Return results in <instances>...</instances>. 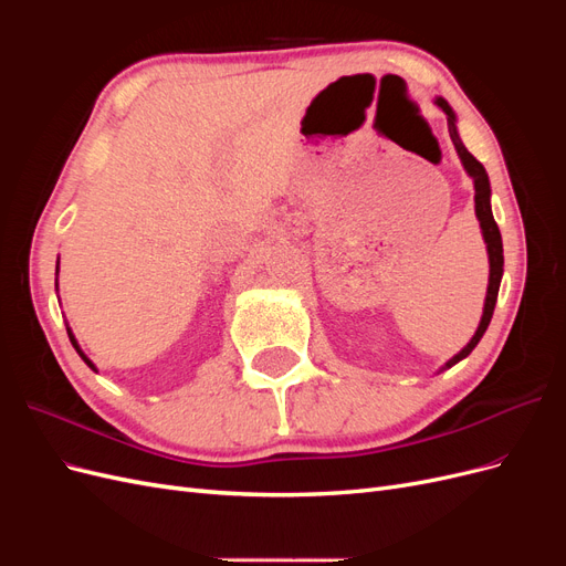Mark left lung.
<instances>
[{
    "mask_svg": "<svg viewBox=\"0 0 566 566\" xmlns=\"http://www.w3.org/2000/svg\"><path fill=\"white\" fill-rule=\"evenodd\" d=\"M437 106H439L443 113H447L451 142H453V146H455V150H458L462 167H465V172H468V175L472 177V181H474V212H476V219H479V227H482V233H484L486 250H489V264H491L489 290H486V302H484L482 321H479V328H476V333L472 335V339L468 342V347H462V349L451 358V361H447V366L441 368V370H447V368L455 366L458 361H462V358H465V356L479 345V339H482V335H484L486 328H489L493 310H495V300H499L501 279H503V238H501L499 224H495L493 212H491V186H489V175H486L484 165L479 163L465 146H462L460 136H458V129H455V113H453V108H451L443 98H437Z\"/></svg>",
    "mask_w": 566,
    "mask_h": 566,
    "instance_id": "left-lung-1",
    "label": "left lung"
}]
</instances>
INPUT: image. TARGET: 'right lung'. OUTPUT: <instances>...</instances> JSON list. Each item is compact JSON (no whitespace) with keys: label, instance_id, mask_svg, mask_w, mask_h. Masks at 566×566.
I'll return each mask as SVG.
<instances>
[{"label":"right lung","instance_id":"1","mask_svg":"<svg viewBox=\"0 0 566 566\" xmlns=\"http://www.w3.org/2000/svg\"><path fill=\"white\" fill-rule=\"evenodd\" d=\"M56 273H59V271H56ZM67 337H71V342H73V347H75V349H77V354L82 356V361H84V364H87V366H90L92 370H96V366H94V364L90 361V358H87V356H84V352H82V349L77 347V342H75V337H73V333H71V331H67Z\"/></svg>","mask_w":566,"mask_h":566}]
</instances>
